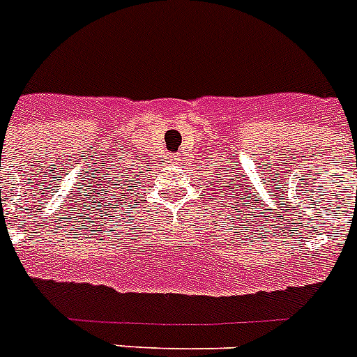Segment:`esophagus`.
I'll list each match as a JSON object with an SVG mask.
<instances>
[{
  "instance_id": "obj_1",
  "label": "esophagus",
  "mask_w": 357,
  "mask_h": 357,
  "mask_svg": "<svg viewBox=\"0 0 357 357\" xmlns=\"http://www.w3.org/2000/svg\"><path fill=\"white\" fill-rule=\"evenodd\" d=\"M181 160H182V157H181V155H173V157H172V162H173V164H176V166H178V164H181Z\"/></svg>"
}]
</instances>
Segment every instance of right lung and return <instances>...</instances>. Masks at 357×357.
Here are the masks:
<instances>
[{"label": "right lung", "instance_id": "right-lung-1", "mask_svg": "<svg viewBox=\"0 0 357 357\" xmlns=\"http://www.w3.org/2000/svg\"><path fill=\"white\" fill-rule=\"evenodd\" d=\"M132 162H134V160H132ZM107 169H112V172H107L105 178H103V181H105V184H109V185H107L105 193H110V191H112V198H110L112 202H118V195H119L118 191H119V189H121V191H127V188H137V184H135V182H132V185H130L132 176H135V173H137V172H134V169H137L135 166H130V164H128V168L125 166L123 169H119V168H116V166H112V168H107ZM148 172H150V169H148ZM123 178H125L128 182L125 183L126 180L123 181ZM114 185H118L119 188H114ZM102 189H105V188H102ZM128 191H130V189H128ZM137 193H139V191H137ZM109 197H110V195H109ZM125 197H128V195L121 193V198H125Z\"/></svg>", "mask_w": 357, "mask_h": 357}]
</instances>
